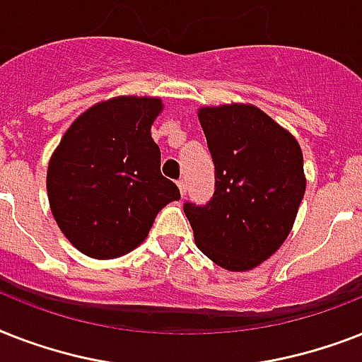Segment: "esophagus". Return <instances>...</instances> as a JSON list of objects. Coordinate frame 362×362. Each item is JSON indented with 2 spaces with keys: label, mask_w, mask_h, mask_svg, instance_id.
<instances>
[{
  "label": "esophagus",
  "mask_w": 362,
  "mask_h": 362,
  "mask_svg": "<svg viewBox=\"0 0 362 362\" xmlns=\"http://www.w3.org/2000/svg\"><path fill=\"white\" fill-rule=\"evenodd\" d=\"M177 187H179V192H181V196L187 194V181H185V179H179Z\"/></svg>",
  "instance_id": "34e87169"
}]
</instances>
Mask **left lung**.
I'll return each instance as SVG.
<instances>
[{
	"instance_id": "1",
	"label": "left lung",
	"mask_w": 362,
	"mask_h": 362,
	"mask_svg": "<svg viewBox=\"0 0 362 362\" xmlns=\"http://www.w3.org/2000/svg\"><path fill=\"white\" fill-rule=\"evenodd\" d=\"M215 163L209 204H185L198 248L228 271H250L290 235L306 177L299 141L252 104L202 106Z\"/></svg>"
}]
</instances>
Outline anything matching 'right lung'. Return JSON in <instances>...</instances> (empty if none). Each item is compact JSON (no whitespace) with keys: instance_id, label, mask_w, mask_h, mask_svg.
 Masks as SVG:
<instances>
[{"instance_id":"obj_1","label":"right lung","mask_w":362,"mask_h":362,"mask_svg":"<svg viewBox=\"0 0 362 362\" xmlns=\"http://www.w3.org/2000/svg\"><path fill=\"white\" fill-rule=\"evenodd\" d=\"M157 97L121 95L78 115L52 153L46 190L52 215L74 248L95 259L119 258L146 241L155 216L179 199L160 173L151 125Z\"/></svg>"}]
</instances>
